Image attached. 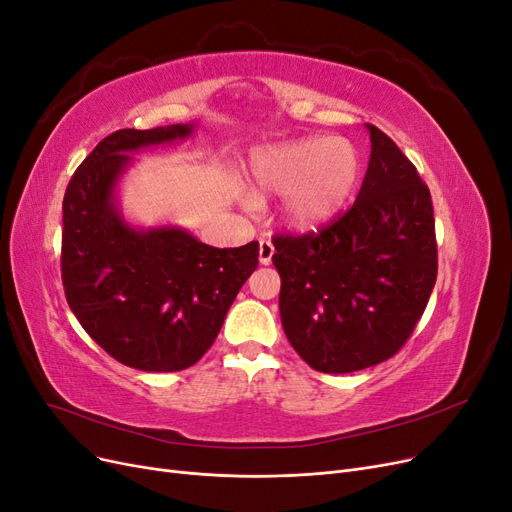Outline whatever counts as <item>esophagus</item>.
Listing matches in <instances>:
<instances>
[{
    "mask_svg": "<svg viewBox=\"0 0 512 512\" xmlns=\"http://www.w3.org/2000/svg\"><path fill=\"white\" fill-rule=\"evenodd\" d=\"M273 252H275V247H273L271 239L262 237V239L258 241V260H260V265H271Z\"/></svg>",
    "mask_w": 512,
    "mask_h": 512,
    "instance_id": "1",
    "label": "esophagus"
}]
</instances>
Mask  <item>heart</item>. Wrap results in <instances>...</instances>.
I'll list each match as a JSON object with an SVG mask.
<instances>
[{
	"mask_svg": "<svg viewBox=\"0 0 512 512\" xmlns=\"http://www.w3.org/2000/svg\"><path fill=\"white\" fill-rule=\"evenodd\" d=\"M359 177V151L346 138H299L252 153L247 181L254 194L245 192L241 203L256 207L258 198L282 196V220L290 228L312 230L342 213Z\"/></svg>",
	"mask_w": 512,
	"mask_h": 512,
	"instance_id": "heart-1",
	"label": "heart"
}]
</instances>
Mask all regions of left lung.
I'll return each instance as SVG.
<instances>
[{"label": "left lung", "instance_id": "8db88e82", "mask_svg": "<svg viewBox=\"0 0 512 512\" xmlns=\"http://www.w3.org/2000/svg\"><path fill=\"white\" fill-rule=\"evenodd\" d=\"M367 173L350 211L318 235L273 239L288 342L324 374L378 365L406 344L438 275L429 188L371 123Z\"/></svg>", "mask_w": 512, "mask_h": 512}]
</instances>
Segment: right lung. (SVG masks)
I'll return each mask as SVG.
<instances>
[{
	"mask_svg": "<svg viewBox=\"0 0 512 512\" xmlns=\"http://www.w3.org/2000/svg\"><path fill=\"white\" fill-rule=\"evenodd\" d=\"M196 123L106 136L64 196L61 280L76 320L119 363L141 371L194 365L258 267V243L211 247L175 224L132 226L119 207L130 153L185 141Z\"/></svg>",
	"mask_w": 512,
	"mask_h": 512,
	"instance_id": "obj_1",
	"label": "right lung"
}]
</instances>
